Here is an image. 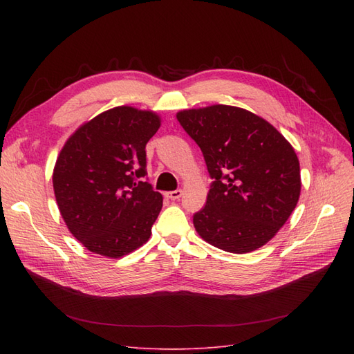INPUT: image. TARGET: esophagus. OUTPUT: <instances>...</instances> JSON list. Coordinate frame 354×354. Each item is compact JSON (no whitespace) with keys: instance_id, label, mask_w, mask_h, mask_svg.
<instances>
[{"instance_id":"obj_1","label":"esophagus","mask_w":354,"mask_h":354,"mask_svg":"<svg viewBox=\"0 0 354 354\" xmlns=\"http://www.w3.org/2000/svg\"><path fill=\"white\" fill-rule=\"evenodd\" d=\"M181 195H183V190H173V192H167L165 194V196L167 198H169V199H173V201H176V199H180L181 198Z\"/></svg>"}]
</instances>
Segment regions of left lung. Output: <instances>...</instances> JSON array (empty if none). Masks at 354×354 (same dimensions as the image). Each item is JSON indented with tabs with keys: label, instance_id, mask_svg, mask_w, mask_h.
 Instances as JSON below:
<instances>
[{
	"label": "left lung",
	"instance_id": "left-lung-1",
	"mask_svg": "<svg viewBox=\"0 0 354 354\" xmlns=\"http://www.w3.org/2000/svg\"><path fill=\"white\" fill-rule=\"evenodd\" d=\"M214 178L194 216L199 236L223 251L246 254L269 242L291 216L301 192L299 160L276 128L227 104L177 112Z\"/></svg>",
	"mask_w": 354,
	"mask_h": 354
}]
</instances>
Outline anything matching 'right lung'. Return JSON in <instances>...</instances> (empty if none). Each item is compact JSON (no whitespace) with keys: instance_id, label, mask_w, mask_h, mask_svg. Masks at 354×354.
<instances>
[{"instance_id":"1","label":"right lung","mask_w":354,"mask_h":354,"mask_svg":"<svg viewBox=\"0 0 354 354\" xmlns=\"http://www.w3.org/2000/svg\"><path fill=\"white\" fill-rule=\"evenodd\" d=\"M160 127L153 111L116 106L75 130L53 169V189L69 232L108 259L140 248L152 234L162 195L146 176V143Z\"/></svg>"}]
</instances>
